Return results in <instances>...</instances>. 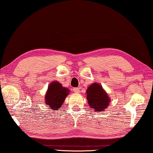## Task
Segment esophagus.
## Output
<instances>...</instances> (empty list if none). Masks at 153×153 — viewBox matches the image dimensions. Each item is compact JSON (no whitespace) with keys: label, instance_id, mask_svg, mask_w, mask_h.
<instances>
[{"label":"esophagus","instance_id":"1","mask_svg":"<svg viewBox=\"0 0 153 153\" xmlns=\"http://www.w3.org/2000/svg\"><path fill=\"white\" fill-rule=\"evenodd\" d=\"M73 90H74V92L75 93H80V90H79V88H74Z\"/></svg>","mask_w":153,"mask_h":153}]
</instances>
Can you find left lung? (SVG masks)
<instances>
[{
	"label": "left lung",
	"mask_w": 153,
	"mask_h": 153,
	"mask_svg": "<svg viewBox=\"0 0 153 153\" xmlns=\"http://www.w3.org/2000/svg\"><path fill=\"white\" fill-rule=\"evenodd\" d=\"M86 93L89 106L96 111H102L109 104L108 95L98 83H95L90 85Z\"/></svg>",
	"instance_id": "8db88e82"
}]
</instances>
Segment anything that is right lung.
<instances>
[{
  "instance_id": "1",
  "label": "right lung",
  "mask_w": 153,
  "mask_h": 153,
  "mask_svg": "<svg viewBox=\"0 0 153 153\" xmlns=\"http://www.w3.org/2000/svg\"><path fill=\"white\" fill-rule=\"evenodd\" d=\"M70 91L63 88L60 83L54 81L50 83L47 93L45 95V102L51 109L58 110L61 107L64 100Z\"/></svg>"
}]
</instances>
